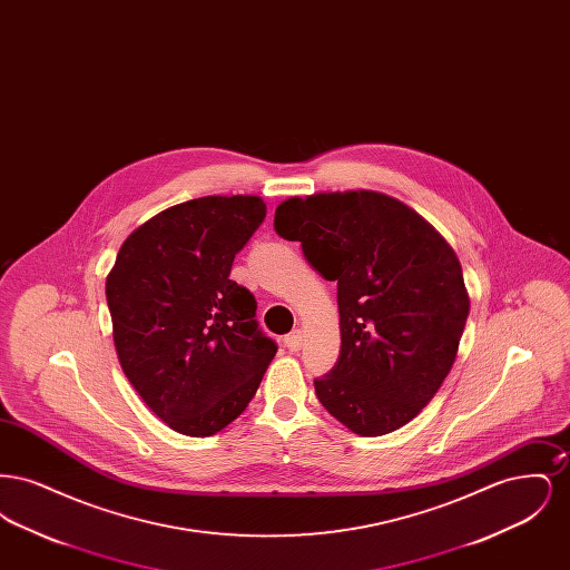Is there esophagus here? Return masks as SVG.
Returning a JSON list of instances; mask_svg holds the SVG:
<instances>
[{
  "instance_id": "obj_1",
  "label": "esophagus",
  "mask_w": 570,
  "mask_h": 570,
  "mask_svg": "<svg viewBox=\"0 0 570 570\" xmlns=\"http://www.w3.org/2000/svg\"><path fill=\"white\" fill-rule=\"evenodd\" d=\"M301 342H303V340H301V331H298V328L291 331V333L284 337V344H286V348H288V351H293V353L301 348Z\"/></svg>"
}]
</instances>
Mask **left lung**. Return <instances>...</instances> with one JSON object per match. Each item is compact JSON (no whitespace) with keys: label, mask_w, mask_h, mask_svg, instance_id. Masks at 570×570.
I'll return each instance as SVG.
<instances>
[{"label":"left lung","mask_w":570,"mask_h":570,"mask_svg":"<svg viewBox=\"0 0 570 570\" xmlns=\"http://www.w3.org/2000/svg\"><path fill=\"white\" fill-rule=\"evenodd\" d=\"M273 226L337 282L340 358L316 397L354 434L404 428L449 376L470 312L453 247L380 191L293 196Z\"/></svg>","instance_id":"obj_1"}]
</instances>
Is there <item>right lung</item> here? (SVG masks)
Here are the masks:
<instances>
[{
    "label": "right lung",
    "instance_id": "add662e5",
    "mask_svg": "<svg viewBox=\"0 0 570 570\" xmlns=\"http://www.w3.org/2000/svg\"><path fill=\"white\" fill-rule=\"evenodd\" d=\"M267 216L258 196H203L147 219L107 277L124 374L164 423L191 438L244 412L277 344L230 269Z\"/></svg>",
    "mask_w": 570,
    "mask_h": 570
}]
</instances>
